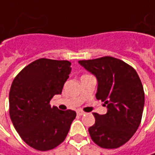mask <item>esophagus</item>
I'll list each match as a JSON object with an SVG mask.
<instances>
[{
    "instance_id": "esophagus-1",
    "label": "esophagus",
    "mask_w": 155,
    "mask_h": 155,
    "mask_svg": "<svg viewBox=\"0 0 155 155\" xmlns=\"http://www.w3.org/2000/svg\"><path fill=\"white\" fill-rule=\"evenodd\" d=\"M77 114H78V116H83V115L85 114V112H84V111H82V110H78V111H77Z\"/></svg>"
}]
</instances>
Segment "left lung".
<instances>
[{
  "label": "left lung",
  "instance_id": "8db88e82",
  "mask_svg": "<svg viewBox=\"0 0 155 155\" xmlns=\"http://www.w3.org/2000/svg\"><path fill=\"white\" fill-rule=\"evenodd\" d=\"M96 76V97L104 102L105 115L93 113L95 124L89 128L92 140L103 148H117L134 135L140 126L144 108V90L136 71L113 57L78 61Z\"/></svg>",
  "mask_w": 155,
  "mask_h": 155
}]
</instances>
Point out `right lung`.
I'll list each match as a JSON object with an SVG mask.
<instances>
[{"mask_svg": "<svg viewBox=\"0 0 155 155\" xmlns=\"http://www.w3.org/2000/svg\"><path fill=\"white\" fill-rule=\"evenodd\" d=\"M71 62L39 58L15 78L9 91V115L16 131L28 146L39 151L53 149L66 138L73 110L51 107L71 73Z\"/></svg>", "mask_w": 155, "mask_h": 155, "instance_id": "obj_1", "label": "right lung"}]
</instances>
